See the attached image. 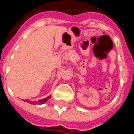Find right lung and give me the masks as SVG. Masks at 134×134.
I'll use <instances>...</instances> for the list:
<instances>
[{"label":"right lung","instance_id":"1","mask_svg":"<svg viewBox=\"0 0 134 134\" xmlns=\"http://www.w3.org/2000/svg\"><path fill=\"white\" fill-rule=\"evenodd\" d=\"M51 95H50V96H48V97H47V98H44V99H42V100H39L38 101H34V102H33V101H31V102H29L27 100H25L24 101L25 102H28V103H30L31 104H36V103H38V104H40V105H42V104H44V103L45 102L47 101V100H48L50 98H51Z\"/></svg>","mask_w":134,"mask_h":134}]
</instances>
